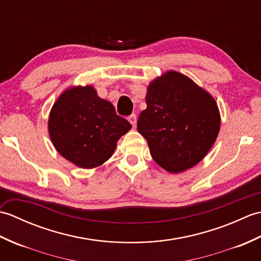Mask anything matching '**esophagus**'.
<instances>
[{
	"label": "esophagus",
	"mask_w": 261,
	"mask_h": 261,
	"mask_svg": "<svg viewBox=\"0 0 261 261\" xmlns=\"http://www.w3.org/2000/svg\"><path fill=\"white\" fill-rule=\"evenodd\" d=\"M129 121H130V123L132 124V126H136V124H137V115L131 114L129 116Z\"/></svg>",
	"instance_id": "1"
}]
</instances>
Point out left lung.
Masks as SVG:
<instances>
[{"label": "left lung", "instance_id": "left-lung-1", "mask_svg": "<svg viewBox=\"0 0 261 261\" xmlns=\"http://www.w3.org/2000/svg\"><path fill=\"white\" fill-rule=\"evenodd\" d=\"M146 103L137 129L160 167L181 173L206 156L221 124L218 104L210 93L169 70L149 84Z\"/></svg>", "mask_w": 261, "mask_h": 261}]
</instances>
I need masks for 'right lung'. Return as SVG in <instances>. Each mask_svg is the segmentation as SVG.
I'll list each match as a JSON object with an SVG mask.
<instances>
[{
  "label": "right lung",
  "mask_w": 261,
  "mask_h": 261,
  "mask_svg": "<svg viewBox=\"0 0 261 261\" xmlns=\"http://www.w3.org/2000/svg\"><path fill=\"white\" fill-rule=\"evenodd\" d=\"M131 124L91 85L66 90L53 105L48 131L54 147L81 168H95L112 156Z\"/></svg>",
  "instance_id": "1"
}]
</instances>
